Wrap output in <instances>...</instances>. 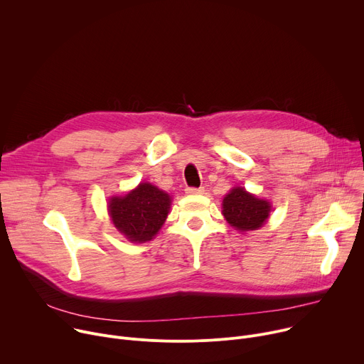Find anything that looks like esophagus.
Instances as JSON below:
<instances>
[{"mask_svg": "<svg viewBox=\"0 0 364 364\" xmlns=\"http://www.w3.org/2000/svg\"><path fill=\"white\" fill-rule=\"evenodd\" d=\"M186 193H187V194H203V193H204V188H203V187H198V188H196V187H187V188H186Z\"/></svg>", "mask_w": 364, "mask_h": 364, "instance_id": "obj_1", "label": "esophagus"}]
</instances>
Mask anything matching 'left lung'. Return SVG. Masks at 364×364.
Segmentation results:
<instances>
[{
	"mask_svg": "<svg viewBox=\"0 0 364 364\" xmlns=\"http://www.w3.org/2000/svg\"><path fill=\"white\" fill-rule=\"evenodd\" d=\"M222 213L228 223L239 232L257 230L269 218L272 205L268 200L257 198L243 187H233L223 198Z\"/></svg>",
	"mask_w": 364,
	"mask_h": 364,
	"instance_id": "1",
	"label": "left lung"
}]
</instances>
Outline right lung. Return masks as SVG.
<instances>
[{"instance_id": "obj_1", "label": "right lung", "mask_w": 364, "mask_h": 364, "mask_svg": "<svg viewBox=\"0 0 364 364\" xmlns=\"http://www.w3.org/2000/svg\"><path fill=\"white\" fill-rule=\"evenodd\" d=\"M171 205V197L152 186L139 183L125 196L109 198L108 210L114 226L129 242L151 240L164 225Z\"/></svg>"}]
</instances>
